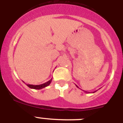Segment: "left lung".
Listing matches in <instances>:
<instances>
[{"mask_svg": "<svg viewBox=\"0 0 123 123\" xmlns=\"http://www.w3.org/2000/svg\"><path fill=\"white\" fill-rule=\"evenodd\" d=\"M76 87H78V88H79V87H78V86H76ZM84 91V92H85L86 93H89V92H87V91ZM96 92V91H95V92H93V93H94V92Z\"/></svg>", "mask_w": 123, "mask_h": 123, "instance_id": "8db88e82", "label": "left lung"}]
</instances>
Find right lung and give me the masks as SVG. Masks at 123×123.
I'll return each mask as SVG.
<instances>
[{"label":"right lung","instance_id":"1","mask_svg":"<svg viewBox=\"0 0 123 123\" xmlns=\"http://www.w3.org/2000/svg\"><path fill=\"white\" fill-rule=\"evenodd\" d=\"M52 81V79H51L50 80H49L47 82H45L44 84H40V85H32V84H26L29 88L31 89H43V88L45 87L48 86L51 83Z\"/></svg>","mask_w":123,"mask_h":123}]
</instances>
